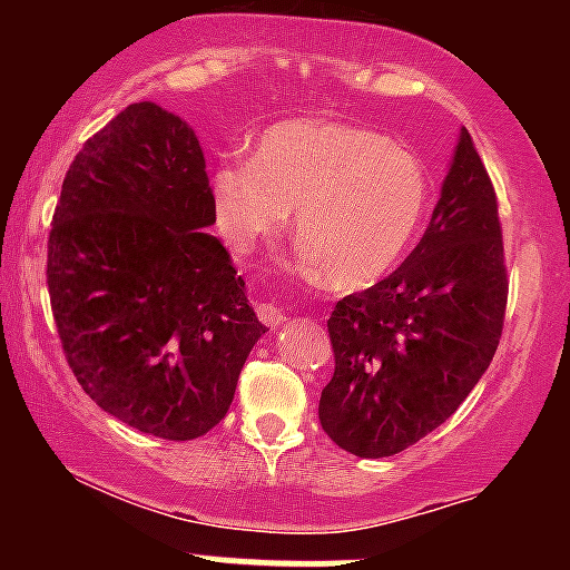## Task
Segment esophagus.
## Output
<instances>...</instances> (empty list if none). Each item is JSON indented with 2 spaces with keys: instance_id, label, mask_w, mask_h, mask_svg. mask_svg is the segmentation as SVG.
<instances>
[{
  "instance_id": "1",
  "label": "esophagus",
  "mask_w": 570,
  "mask_h": 570,
  "mask_svg": "<svg viewBox=\"0 0 570 570\" xmlns=\"http://www.w3.org/2000/svg\"><path fill=\"white\" fill-rule=\"evenodd\" d=\"M257 316L263 318V322H265L267 326H271V330H276V326L289 322V313H286L284 307H281L278 303H259Z\"/></svg>"
}]
</instances>
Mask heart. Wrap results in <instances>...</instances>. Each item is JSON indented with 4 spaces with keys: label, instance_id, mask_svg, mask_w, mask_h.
<instances>
[{
    "label": "heart",
    "instance_id": "1",
    "mask_svg": "<svg viewBox=\"0 0 570 570\" xmlns=\"http://www.w3.org/2000/svg\"><path fill=\"white\" fill-rule=\"evenodd\" d=\"M222 235L246 248L294 212V235L343 289L381 278L421 225V160L375 130L340 120L267 128L254 160H225L212 181Z\"/></svg>",
    "mask_w": 570,
    "mask_h": 570
}]
</instances>
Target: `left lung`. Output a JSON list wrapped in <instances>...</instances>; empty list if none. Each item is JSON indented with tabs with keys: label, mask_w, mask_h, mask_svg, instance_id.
<instances>
[{
	"label": "left lung",
	"mask_w": 570,
	"mask_h": 570,
	"mask_svg": "<svg viewBox=\"0 0 570 570\" xmlns=\"http://www.w3.org/2000/svg\"><path fill=\"white\" fill-rule=\"evenodd\" d=\"M509 278L499 198L461 130L421 244L389 278L335 305V375L318 421L337 448L385 458L442 426L499 348Z\"/></svg>",
	"instance_id": "8db88e82"
}]
</instances>
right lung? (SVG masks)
<instances>
[{
	"instance_id": "obj_1",
	"label": "right lung",
	"mask_w": 570,
	"mask_h": 570,
	"mask_svg": "<svg viewBox=\"0 0 570 570\" xmlns=\"http://www.w3.org/2000/svg\"><path fill=\"white\" fill-rule=\"evenodd\" d=\"M198 136L153 101L82 144L56 203L48 292L63 356L109 415L160 440L212 431L265 335L214 235Z\"/></svg>"
}]
</instances>
